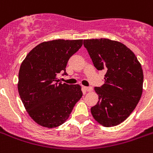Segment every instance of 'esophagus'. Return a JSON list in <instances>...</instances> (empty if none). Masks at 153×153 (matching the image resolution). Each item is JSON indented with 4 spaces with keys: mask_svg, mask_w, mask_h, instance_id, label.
Returning a JSON list of instances; mask_svg holds the SVG:
<instances>
[{
    "mask_svg": "<svg viewBox=\"0 0 153 153\" xmlns=\"http://www.w3.org/2000/svg\"><path fill=\"white\" fill-rule=\"evenodd\" d=\"M84 89H85V91H87V92H90L93 90V88H92L91 86H89V87H84Z\"/></svg>",
    "mask_w": 153,
    "mask_h": 153,
    "instance_id": "obj_1",
    "label": "esophagus"
}]
</instances>
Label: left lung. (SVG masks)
<instances>
[{
    "label": "left lung",
    "mask_w": 153,
    "mask_h": 153,
    "mask_svg": "<svg viewBox=\"0 0 153 153\" xmlns=\"http://www.w3.org/2000/svg\"><path fill=\"white\" fill-rule=\"evenodd\" d=\"M83 45L94 67L98 71H106L105 84L94 88L99 100L91 108L92 115L104 126L119 125L141 99L144 79L141 64L134 53L119 42L87 39Z\"/></svg>",
    "instance_id": "obj_1"
}]
</instances>
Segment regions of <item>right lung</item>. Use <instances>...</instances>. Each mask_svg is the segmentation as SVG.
Here are the masks:
<instances>
[{
    "label": "right lung",
    "instance_id": "1",
    "mask_svg": "<svg viewBox=\"0 0 153 153\" xmlns=\"http://www.w3.org/2000/svg\"><path fill=\"white\" fill-rule=\"evenodd\" d=\"M82 45V40L42 42L26 56L19 68L18 90L30 116L48 128L64 123L80 100L79 85H68L56 79L71 56Z\"/></svg>",
    "mask_w": 153,
    "mask_h": 153
}]
</instances>
